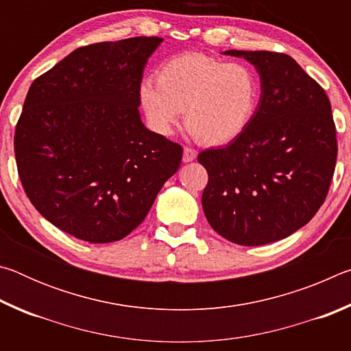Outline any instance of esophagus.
Wrapping results in <instances>:
<instances>
[{
	"mask_svg": "<svg viewBox=\"0 0 351 351\" xmlns=\"http://www.w3.org/2000/svg\"><path fill=\"white\" fill-rule=\"evenodd\" d=\"M198 152L192 147H184V154H182V161L184 162H192L195 158H197Z\"/></svg>",
	"mask_w": 351,
	"mask_h": 351,
	"instance_id": "obj_1",
	"label": "esophagus"
}]
</instances>
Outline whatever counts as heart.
I'll return each mask as SVG.
<instances>
[{
    "label": "heart",
    "mask_w": 351,
    "mask_h": 351,
    "mask_svg": "<svg viewBox=\"0 0 351 351\" xmlns=\"http://www.w3.org/2000/svg\"><path fill=\"white\" fill-rule=\"evenodd\" d=\"M260 96V79L251 64L198 52L169 58L158 71V82L144 79L139 86L153 132L171 134L184 111L190 133L207 145L229 144L245 133Z\"/></svg>",
    "instance_id": "obj_1"
}]
</instances>
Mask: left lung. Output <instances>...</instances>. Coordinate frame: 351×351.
Returning <instances> with one entry per match:
<instances>
[{
  "mask_svg": "<svg viewBox=\"0 0 351 351\" xmlns=\"http://www.w3.org/2000/svg\"><path fill=\"white\" fill-rule=\"evenodd\" d=\"M223 54L254 64L261 96L245 133L198 154L209 175L201 203L226 240L268 245L299 230L324 204L337 156L331 104L293 57L235 49Z\"/></svg>",
  "mask_w": 351,
  "mask_h": 351,
  "instance_id": "1",
  "label": "left lung"
}]
</instances>
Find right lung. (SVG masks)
<instances>
[{
  "label": "right lung",
  "instance_id": "right-lung-1",
  "mask_svg": "<svg viewBox=\"0 0 351 351\" xmlns=\"http://www.w3.org/2000/svg\"><path fill=\"white\" fill-rule=\"evenodd\" d=\"M159 37L83 46L29 88L15 159L35 209L88 243L122 240L144 221L182 147L141 121L142 73Z\"/></svg>",
  "mask_w": 351,
  "mask_h": 351
}]
</instances>
